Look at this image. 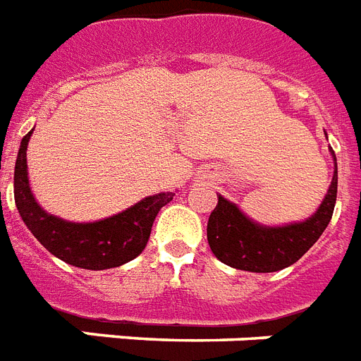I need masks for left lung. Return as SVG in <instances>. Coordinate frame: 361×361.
Returning a JSON list of instances; mask_svg holds the SVG:
<instances>
[{"instance_id":"8db88e82","label":"left lung","mask_w":361,"mask_h":361,"mask_svg":"<svg viewBox=\"0 0 361 361\" xmlns=\"http://www.w3.org/2000/svg\"><path fill=\"white\" fill-rule=\"evenodd\" d=\"M326 195L307 220L287 226H262L242 212L235 203L218 195V204L210 212L207 240L224 264L247 272H278L295 264L319 236L324 233L334 214L337 197V160Z\"/></svg>"}]
</instances>
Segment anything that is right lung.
I'll return each instance as SVG.
<instances>
[{"mask_svg":"<svg viewBox=\"0 0 361 361\" xmlns=\"http://www.w3.org/2000/svg\"><path fill=\"white\" fill-rule=\"evenodd\" d=\"M22 137L14 166V203L27 229L57 259L85 270H108L132 261L145 250L154 218L173 192L149 195L119 214L97 221H68L46 212L35 199L27 177V143Z\"/></svg>","mask_w":361,"mask_h":361,"instance_id":"1","label":"right lung"}]
</instances>
